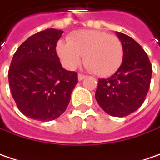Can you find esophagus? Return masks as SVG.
Wrapping results in <instances>:
<instances>
[{
  "label": "esophagus",
  "mask_w": 160,
  "mask_h": 160,
  "mask_svg": "<svg viewBox=\"0 0 160 160\" xmlns=\"http://www.w3.org/2000/svg\"><path fill=\"white\" fill-rule=\"evenodd\" d=\"M85 78H86V75H85V74H78V80H79V81H82V80L85 79Z\"/></svg>",
  "instance_id": "1"
}]
</instances>
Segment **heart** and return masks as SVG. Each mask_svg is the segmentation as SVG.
Instances as JSON below:
<instances>
[{
  "label": "heart",
  "mask_w": 160,
  "mask_h": 160,
  "mask_svg": "<svg viewBox=\"0 0 160 160\" xmlns=\"http://www.w3.org/2000/svg\"><path fill=\"white\" fill-rule=\"evenodd\" d=\"M56 52L63 64L74 69L84 62L98 76L114 74L124 58V46L117 35L96 30H80L71 33L67 42H57Z\"/></svg>",
  "instance_id": "heart-1"
}]
</instances>
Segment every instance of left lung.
<instances>
[{"instance_id":"1","label":"left lung","mask_w":160,"mask_h":160,"mask_svg":"<svg viewBox=\"0 0 160 160\" xmlns=\"http://www.w3.org/2000/svg\"><path fill=\"white\" fill-rule=\"evenodd\" d=\"M124 46L120 67L108 78L99 79L98 105L112 117L123 118L139 108L148 92L152 66L147 52L128 35L117 32Z\"/></svg>"}]
</instances>
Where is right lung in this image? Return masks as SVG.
<instances>
[{
    "instance_id": "obj_1",
    "label": "right lung",
    "mask_w": 160,
    "mask_h": 160,
    "mask_svg": "<svg viewBox=\"0 0 160 160\" xmlns=\"http://www.w3.org/2000/svg\"><path fill=\"white\" fill-rule=\"evenodd\" d=\"M63 31L46 29L23 42L15 52L8 78L19 110L30 118L51 121L60 117L77 84V73L61 65L56 43Z\"/></svg>"
}]
</instances>
